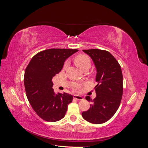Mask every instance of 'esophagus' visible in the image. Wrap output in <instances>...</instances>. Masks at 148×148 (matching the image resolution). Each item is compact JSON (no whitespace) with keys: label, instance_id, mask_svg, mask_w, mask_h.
<instances>
[{"label":"esophagus","instance_id":"obj_1","mask_svg":"<svg viewBox=\"0 0 148 148\" xmlns=\"http://www.w3.org/2000/svg\"><path fill=\"white\" fill-rule=\"evenodd\" d=\"M73 98L75 99H77V100H83V97L82 96H79V95H73Z\"/></svg>","mask_w":148,"mask_h":148}]
</instances>
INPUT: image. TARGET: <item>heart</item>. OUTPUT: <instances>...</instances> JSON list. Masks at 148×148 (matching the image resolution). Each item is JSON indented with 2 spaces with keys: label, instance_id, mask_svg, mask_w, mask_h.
I'll return each instance as SVG.
<instances>
[{
  "label": "heart",
  "instance_id": "heart-1",
  "mask_svg": "<svg viewBox=\"0 0 148 148\" xmlns=\"http://www.w3.org/2000/svg\"><path fill=\"white\" fill-rule=\"evenodd\" d=\"M75 62L76 65L81 70H83L86 66L89 67L91 64L90 59H89V57L85 55H80L77 56L75 59ZM67 65H68V62H66L64 65V68H66Z\"/></svg>",
  "mask_w": 148,
  "mask_h": 148
}]
</instances>
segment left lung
<instances>
[{
    "instance_id": "left-lung-1",
    "label": "left lung",
    "mask_w": 148,
    "mask_h": 148,
    "mask_svg": "<svg viewBox=\"0 0 148 148\" xmlns=\"http://www.w3.org/2000/svg\"><path fill=\"white\" fill-rule=\"evenodd\" d=\"M91 58L96 69L95 87L96 97L93 100L87 96L86 99L92 102L90 108L83 112L82 117L95 124L106 122L118 110L123 95V75L119 62L106 51L93 49L83 50Z\"/></svg>"
}]
</instances>
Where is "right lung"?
Wrapping results in <instances>:
<instances>
[{"label":"right lung","mask_w":148,"mask_h":148,"mask_svg":"<svg viewBox=\"0 0 148 148\" xmlns=\"http://www.w3.org/2000/svg\"><path fill=\"white\" fill-rule=\"evenodd\" d=\"M77 49H49L36 54L25 70L24 84L26 96L35 112L47 122L63 119L72 102L70 94H56L52 78L62 70L65 61Z\"/></svg>","instance_id":"obj_1"}]
</instances>
